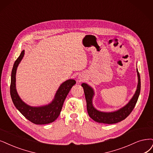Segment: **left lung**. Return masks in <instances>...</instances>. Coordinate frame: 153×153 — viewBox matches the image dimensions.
Returning <instances> with one entry per match:
<instances>
[{
	"label": "left lung",
	"mask_w": 153,
	"mask_h": 153,
	"mask_svg": "<svg viewBox=\"0 0 153 153\" xmlns=\"http://www.w3.org/2000/svg\"><path fill=\"white\" fill-rule=\"evenodd\" d=\"M138 84L136 91L129 102L122 108L113 112H103L97 110L93 105V98L94 97L93 89L86 83H82L81 86L84 89V94L87 103V110L89 116L93 120L101 123L112 124L122 121L126 118L132 112L136 104L140 91V78L137 69Z\"/></svg>",
	"instance_id": "left-lung-1"
}]
</instances>
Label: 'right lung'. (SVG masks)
Instances as JSON below:
<instances>
[{
	"label": "right lung",
	"instance_id": "obj_1",
	"mask_svg": "<svg viewBox=\"0 0 153 153\" xmlns=\"http://www.w3.org/2000/svg\"><path fill=\"white\" fill-rule=\"evenodd\" d=\"M24 55L25 50H22L19 57L15 61L11 72L10 93L13 102L21 114L32 123L38 125L52 123L59 116L65 99L76 82L74 79H69L62 83L56 91L53 101L47 105L35 107L27 105L20 98L16 88L17 68Z\"/></svg>",
	"mask_w": 153,
	"mask_h": 153
}]
</instances>
